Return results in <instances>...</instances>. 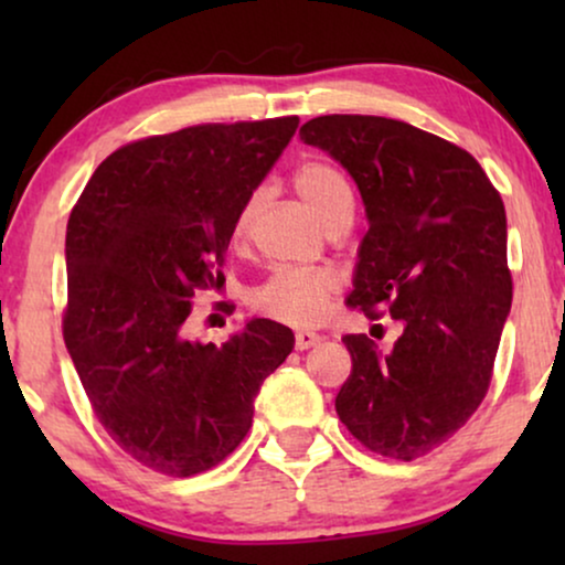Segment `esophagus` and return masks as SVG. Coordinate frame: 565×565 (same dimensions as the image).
<instances>
[{
	"instance_id": "obj_1",
	"label": "esophagus",
	"mask_w": 565,
	"mask_h": 565,
	"mask_svg": "<svg viewBox=\"0 0 565 565\" xmlns=\"http://www.w3.org/2000/svg\"><path fill=\"white\" fill-rule=\"evenodd\" d=\"M321 342V337L316 334V331H298L296 334V350H308V347H313V344H319Z\"/></svg>"
}]
</instances>
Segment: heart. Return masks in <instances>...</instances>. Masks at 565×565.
<instances>
[{"instance_id":"obj_1","label":"heart","mask_w":565,"mask_h":565,"mask_svg":"<svg viewBox=\"0 0 565 565\" xmlns=\"http://www.w3.org/2000/svg\"><path fill=\"white\" fill-rule=\"evenodd\" d=\"M292 188L298 198L311 207V213L327 228L342 215H352L354 195L347 177L327 161H308L292 174ZM265 192L257 190L246 198L234 223V242L249 238ZM339 292V277L327 269L300 273V269H277L252 292V306L267 319L288 327H316L329 311V303Z\"/></svg>"}]
</instances>
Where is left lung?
<instances>
[{"label": "left lung", "mask_w": 565, "mask_h": 565, "mask_svg": "<svg viewBox=\"0 0 565 565\" xmlns=\"http://www.w3.org/2000/svg\"><path fill=\"white\" fill-rule=\"evenodd\" d=\"M300 138L329 151L365 203L370 228L347 306L404 327L388 352L367 334L342 337L352 373L337 414L367 450L416 460L489 393L512 308L504 203L466 149L404 120L321 115Z\"/></svg>", "instance_id": "8db88e82"}]
</instances>
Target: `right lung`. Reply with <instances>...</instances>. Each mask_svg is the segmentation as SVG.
<instances>
[{
	"mask_svg": "<svg viewBox=\"0 0 565 565\" xmlns=\"http://www.w3.org/2000/svg\"><path fill=\"white\" fill-rule=\"evenodd\" d=\"M298 128L296 115L203 122L120 146L89 177L66 226L64 342L115 445L172 478L242 445L254 398L292 352L282 323L190 342L200 290L221 288L236 215Z\"/></svg>",
	"mask_w": 565,
	"mask_h": 565,
	"instance_id": "right-lung-1",
	"label": "right lung"
}]
</instances>
